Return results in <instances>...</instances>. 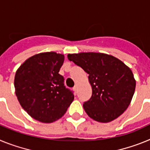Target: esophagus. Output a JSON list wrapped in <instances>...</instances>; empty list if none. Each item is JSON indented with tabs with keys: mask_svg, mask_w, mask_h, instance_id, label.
<instances>
[{
	"mask_svg": "<svg viewBox=\"0 0 150 150\" xmlns=\"http://www.w3.org/2000/svg\"><path fill=\"white\" fill-rule=\"evenodd\" d=\"M74 91H75V92H77V90H78L77 86H74Z\"/></svg>",
	"mask_w": 150,
	"mask_h": 150,
	"instance_id": "34e87169",
	"label": "esophagus"
}]
</instances>
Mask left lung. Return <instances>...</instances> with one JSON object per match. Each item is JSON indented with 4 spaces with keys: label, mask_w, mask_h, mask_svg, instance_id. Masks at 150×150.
Wrapping results in <instances>:
<instances>
[{
    "label": "left lung",
    "mask_w": 150,
    "mask_h": 150,
    "mask_svg": "<svg viewBox=\"0 0 150 150\" xmlns=\"http://www.w3.org/2000/svg\"><path fill=\"white\" fill-rule=\"evenodd\" d=\"M67 59L88 74L92 95L83 108L90 118L110 122L126 110L134 93L136 80L124 62L100 52L69 54Z\"/></svg>",
    "instance_id": "obj_1"
}]
</instances>
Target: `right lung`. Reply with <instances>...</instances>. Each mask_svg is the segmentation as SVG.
<instances>
[{"label":"right lung","mask_w":150,"mask_h":150,"mask_svg":"<svg viewBox=\"0 0 150 150\" xmlns=\"http://www.w3.org/2000/svg\"><path fill=\"white\" fill-rule=\"evenodd\" d=\"M63 54L46 52L30 57L17 69L16 95L28 114L43 123H52L64 115L74 99L59 74Z\"/></svg>","instance_id":"1"}]
</instances>
